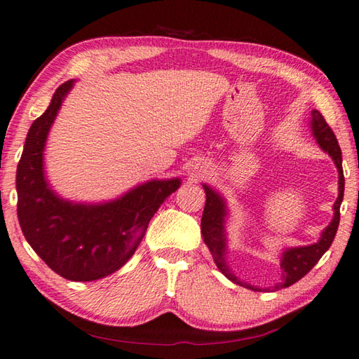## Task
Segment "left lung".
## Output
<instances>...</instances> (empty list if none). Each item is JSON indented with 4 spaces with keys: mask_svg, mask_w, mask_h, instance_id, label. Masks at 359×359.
Wrapping results in <instances>:
<instances>
[{
    "mask_svg": "<svg viewBox=\"0 0 359 359\" xmlns=\"http://www.w3.org/2000/svg\"><path fill=\"white\" fill-rule=\"evenodd\" d=\"M309 126L311 130L313 137L316 139L320 150L328 153V156L333 159V163L338 169V198L333 204V218L328 223L327 228L320 232V237L316 243L304 245V246H285L280 252V269L282 279L280 282L274 283L273 287L260 288L257 285H251L240 277L236 276L228 262V231H226V222L229 217L228 201L218 190L212 189L206 182H203V189L206 192V206L203 210L201 218V236L204 243L209 248L217 268L228 277L233 283L241 285V287L250 288L252 291H265V290H280L287 288L290 285L296 283L299 279L310 271L316 265L319 259L323 257L325 251L330 248L332 241L336 236L339 226V208L344 198V172H342V155L332 128L327 126L325 119L323 118L318 109H313L309 119Z\"/></svg>",
    "mask_w": 359,
    "mask_h": 359,
    "instance_id": "8db88e82",
    "label": "left lung"
}]
</instances>
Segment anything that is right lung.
<instances>
[{
    "instance_id": "obj_1",
    "label": "right lung",
    "mask_w": 359,
    "mask_h": 359,
    "mask_svg": "<svg viewBox=\"0 0 359 359\" xmlns=\"http://www.w3.org/2000/svg\"><path fill=\"white\" fill-rule=\"evenodd\" d=\"M74 83L68 80L57 88L46 111L27 131L17 167V210L27 243L53 271L68 280L91 282L126 265L151 217L181 186V178L149 180L118 198L99 203L58 195L46 177L45 150L49 131Z\"/></svg>"
}]
</instances>
